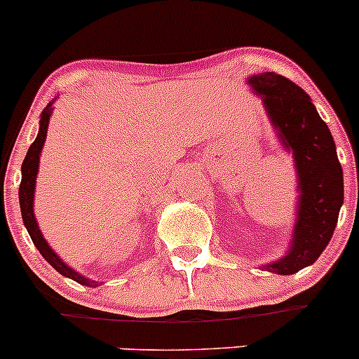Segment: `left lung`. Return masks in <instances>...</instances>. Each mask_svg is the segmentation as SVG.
<instances>
[{
	"label": "left lung",
	"instance_id": "obj_1",
	"mask_svg": "<svg viewBox=\"0 0 359 359\" xmlns=\"http://www.w3.org/2000/svg\"><path fill=\"white\" fill-rule=\"evenodd\" d=\"M247 83L294 161L298 198L290 249L280 259L261 264L266 272L291 276L316 263L332 240L344 203L342 166L328 126L302 87L273 72L250 75Z\"/></svg>",
	"mask_w": 359,
	"mask_h": 359
}]
</instances>
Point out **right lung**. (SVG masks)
<instances>
[{
    "instance_id": "obj_1",
    "label": "right lung",
    "mask_w": 359,
    "mask_h": 359,
    "mask_svg": "<svg viewBox=\"0 0 359 359\" xmlns=\"http://www.w3.org/2000/svg\"><path fill=\"white\" fill-rule=\"evenodd\" d=\"M52 103H48L47 107L43 109L40 116V130H38L36 138L31 144V147L27 149V154L22 161V168H20V173H22V180H20V187H19V203H20V214H22V221L24 226H26L27 233H29L31 240L36 245V249L40 250L41 256L47 259V263L50 264L54 270H57L61 276L68 277V279L75 280V283L82 284V286L87 287H96L98 283L93 279H87L83 277L82 273L75 272L68 263L61 259L57 256L54 249L47 243V240L43 238L41 235L40 228H38V221L34 217V189H36V175H38V166H40V154L41 149H43L45 138H47V130H48V119L52 116Z\"/></svg>"
}]
</instances>
